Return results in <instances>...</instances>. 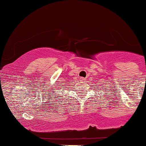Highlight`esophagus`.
<instances>
[{
  "label": "esophagus",
  "mask_w": 146,
  "mask_h": 146,
  "mask_svg": "<svg viewBox=\"0 0 146 146\" xmlns=\"http://www.w3.org/2000/svg\"><path fill=\"white\" fill-rule=\"evenodd\" d=\"M80 80H81V81H84L85 79H84V78H82V77H81V78H80Z\"/></svg>",
  "instance_id": "34e87169"
}]
</instances>
